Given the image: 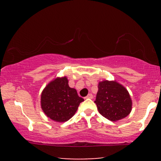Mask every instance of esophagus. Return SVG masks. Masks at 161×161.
<instances>
[{"label":"esophagus","instance_id":"34e87169","mask_svg":"<svg viewBox=\"0 0 161 161\" xmlns=\"http://www.w3.org/2000/svg\"><path fill=\"white\" fill-rule=\"evenodd\" d=\"M86 99H92V98H93V95H92V94H89L86 97Z\"/></svg>","mask_w":161,"mask_h":161}]
</instances>
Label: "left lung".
<instances>
[{"mask_svg":"<svg viewBox=\"0 0 161 161\" xmlns=\"http://www.w3.org/2000/svg\"><path fill=\"white\" fill-rule=\"evenodd\" d=\"M96 103L101 115L108 119L118 121L130 113L132 101L127 90L116 81L104 80L98 84Z\"/></svg>","mask_w":161,"mask_h":161,"instance_id":"left-lung-1","label":"left lung"}]
</instances>
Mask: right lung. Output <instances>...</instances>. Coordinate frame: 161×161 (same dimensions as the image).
<instances>
[{
	"mask_svg": "<svg viewBox=\"0 0 161 161\" xmlns=\"http://www.w3.org/2000/svg\"><path fill=\"white\" fill-rule=\"evenodd\" d=\"M84 100L68 85L66 77L57 78L47 84L41 95V106L47 117L58 122H67Z\"/></svg>",
	"mask_w": 161,
	"mask_h": 161,
	"instance_id": "add662e5",
	"label": "right lung"
}]
</instances>
